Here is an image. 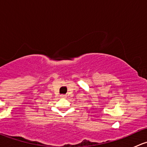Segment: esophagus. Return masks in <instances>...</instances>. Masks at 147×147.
I'll return each instance as SVG.
<instances>
[{"label":"esophagus","instance_id":"1","mask_svg":"<svg viewBox=\"0 0 147 147\" xmlns=\"http://www.w3.org/2000/svg\"><path fill=\"white\" fill-rule=\"evenodd\" d=\"M60 97H61L62 98H65V97H66V95H65V94H62V95H60Z\"/></svg>","mask_w":147,"mask_h":147}]
</instances>
